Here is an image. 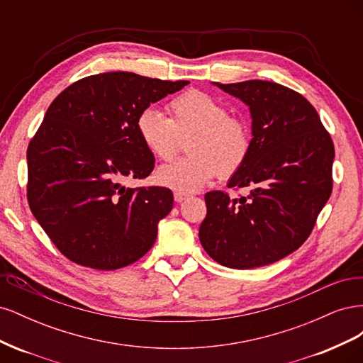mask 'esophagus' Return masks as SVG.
<instances>
[{
  "label": "esophagus",
  "mask_w": 363,
  "mask_h": 363,
  "mask_svg": "<svg viewBox=\"0 0 363 363\" xmlns=\"http://www.w3.org/2000/svg\"><path fill=\"white\" fill-rule=\"evenodd\" d=\"M186 199H188V195L186 194H180V192H174V200L177 201V203H182V201H184Z\"/></svg>",
  "instance_id": "34e87169"
}]
</instances>
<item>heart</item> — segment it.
<instances>
[{"label": "heart", "instance_id": "b5f03b06", "mask_svg": "<svg viewBox=\"0 0 363 363\" xmlns=\"http://www.w3.org/2000/svg\"><path fill=\"white\" fill-rule=\"evenodd\" d=\"M169 118L156 108L138 115L136 131L151 156L171 160L180 150V138H188L189 156L163 164L156 182L180 194L201 189L218 175L232 177L242 169L252 147L247 121L228 115L215 96L201 91L184 92L168 104Z\"/></svg>", "mask_w": 363, "mask_h": 363}]
</instances>
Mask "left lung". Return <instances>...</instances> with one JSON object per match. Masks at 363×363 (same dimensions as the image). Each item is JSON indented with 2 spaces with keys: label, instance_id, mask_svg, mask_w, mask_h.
Returning <instances> with one entry per match:
<instances>
[{
  "label": "left lung",
  "instance_id": "8db88e82",
  "mask_svg": "<svg viewBox=\"0 0 363 363\" xmlns=\"http://www.w3.org/2000/svg\"><path fill=\"white\" fill-rule=\"evenodd\" d=\"M216 86L250 107V157L227 184L248 194L204 195L200 242L224 267H265L312 233L333 189V140L315 107L286 86L263 80Z\"/></svg>",
  "mask_w": 363,
  "mask_h": 363
}]
</instances>
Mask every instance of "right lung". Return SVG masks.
I'll return each mask as SVG.
<instances>
[{
	"mask_svg": "<svg viewBox=\"0 0 363 363\" xmlns=\"http://www.w3.org/2000/svg\"><path fill=\"white\" fill-rule=\"evenodd\" d=\"M188 83L115 71L84 77L54 98L27 148V199L65 257L111 271L155 244L172 192L123 182L155 169L138 136V115Z\"/></svg>",
	"mask_w": 363,
	"mask_h": 363,
	"instance_id": "add662e5",
	"label": "right lung"
}]
</instances>
